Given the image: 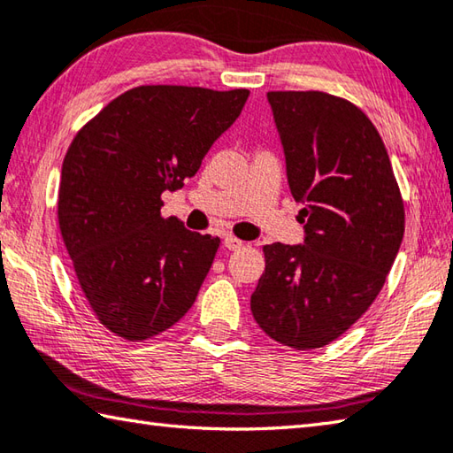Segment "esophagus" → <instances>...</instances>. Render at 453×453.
Masks as SVG:
<instances>
[{
  "instance_id": "esophagus-1",
  "label": "esophagus",
  "mask_w": 453,
  "mask_h": 453,
  "mask_svg": "<svg viewBox=\"0 0 453 453\" xmlns=\"http://www.w3.org/2000/svg\"><path fill=\"white\" fill-rule=\"evenodd\" d=\"M223 244H225V249H228V250H238V249H242V246H244L242 241H238L236 236H230V234L225 236Z\"/></svg>"
}]
</instances>
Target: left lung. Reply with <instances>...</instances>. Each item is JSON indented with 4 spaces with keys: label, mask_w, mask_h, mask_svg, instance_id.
<instances>
[{
    "label": "left lung",
    "mask_w": 453,
    "mask_h": 453,
    "mask_svg": "<svg viewBox=\"0 0 453 453\" xmlns=\"http://www.w3.org/2000/svg\"><path fill=\"white\" fill-rule=\"evenodd\" d=\"M302 244H266L250 297L262 331L297 351L345 333L379 296L404 234L385 143L359 108L326 92H268Z\"/></svg>",
    "instance_id": "8db88e82"
}]
</instances>
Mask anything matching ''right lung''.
<instances>
[{
    "label": "right lung",
    "instance_id": "obj_1",
    "mask_svg": "<svg viewBox=\"0 0 453 453\" xmlns=\"http://www.w3.org/2000/svg\"><path fill=\"white\" fill-rule=\"evenodd\" d=\"M249 90L138 87L76 134L58 189V226L102 326L127 341L189 311L219 238L164 219L161 193L181 189L241 116Z\"/></svg>",
    "mask_w": 453,
    "mask_h": 453
}]
</instances>
